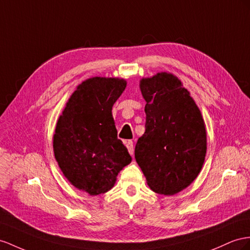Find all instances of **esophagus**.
Instances as JSON below:
<instances>
[{
  "label": "esophagus",
  "mask_w": 250,
  "mask_h": 250,
  "mask_svg": "<svg viewBox=\"0 0 250 250\" xmlns=\"http://www.w3.org/2000/svg\"><path fill=\"white\" fill-rule=\"evenodd\" d=\"M125 146H126L127 152H129L131 155H133V153H134V146H133V142H131V140H127V142H125Z\"/></svg>",
  "instance_id": "esophagus-1"
}]
</instances>
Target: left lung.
Instances as JSON below:
<instances>
[{
  "mask_svg": "<svg viewBox=\"0 0 250 250\" xmlns=\"http://www.w3.org/2000/svg\"><path fill=\"white\" fill-rule=\"evenodd\" d=\"M146 100V132L135 146V159L154 192L174 195L200 174L207 134L200 108L182 81L157 73L139 81Z\"/></svg>",
  "mask_w": 250,
  "mask_h": 250,
  "instance_id": "1",
  "label": "left lung"
}]
</instances>
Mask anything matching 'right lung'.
Instances as JSON below:
<instances>
[{
    "label": "right lung",
    "mask_w": 250,
    "mask_h": 250,
    "mask_svg": "<svg viewBox=\"0 0 250 250\" xmlns=\"http://www.w3.org/2000/svg\"><path fill=\"white\" fill-rule=\"evenodd\" d=\"M123 78L92 77L70 95L53 137L55 158L73 186L89 195L105 193L132 162L120 139L112 107L124 93Z\"/></svg>",
    "instance_id": "obj_1"
}]
</instances>
